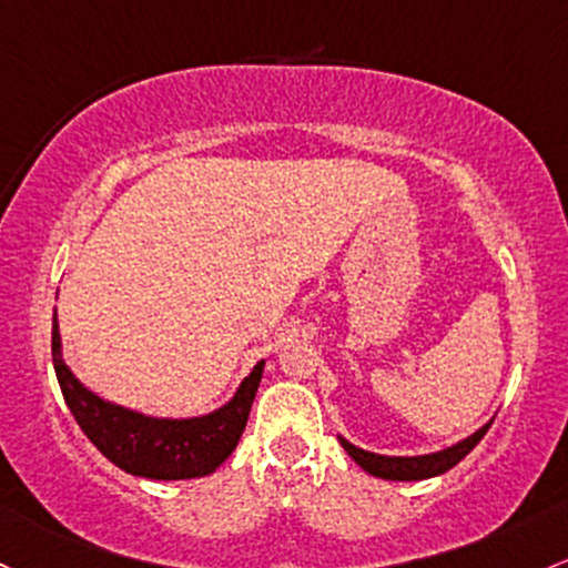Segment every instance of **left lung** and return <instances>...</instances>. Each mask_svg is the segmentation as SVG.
Segmentation results:
<instances>
[{"instance_id": "8db88e82", "label": "left lung", "mask_w": 568, "mask_h": 568, "mask_svg": "<svg viewBox=\"0 0 568 568\" xmlns=\"http://www.w3.org/2000/svg\"><path fill=\"white\" fill-rule=\"evenodd\" d=\"M490 428V423H485L479 432H475L466 439H460L458 445L445 447L439 453H428V456H377V453L361 450V447L351 445L345 436H339V445L345 447L347 456H351L355 464L364 471L375 475L379 479H402V483H413V479H428L436 475H445L447 469L464 460L471 450L477 447V442L483 439L485 432Z\"/></svg>"}]
</instances>
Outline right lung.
Here are the masks:
<instances>
[{
  "mask_svg": "<svg viewBox=\"0 0 568 568\" xmlns=\"http://www.w3.org/2000/svg\"><path fill=\"white\" fill-rule=\"evenodd\" d=\"M51 347L61 394L83 434L118 469L148 479H193L213 475L217 466L232 456L245 432L255 390L264 375V361H258L251 375L242 379L232 402L223 404L221 409L172 420V417L134 413V409L91 394L64 364L55 313Z\"/></svg>",
  "mask_w": 568,
  "mask_h": 568,
  "instance_id": "1",
  "label": "right lung"
}]
</instances>
